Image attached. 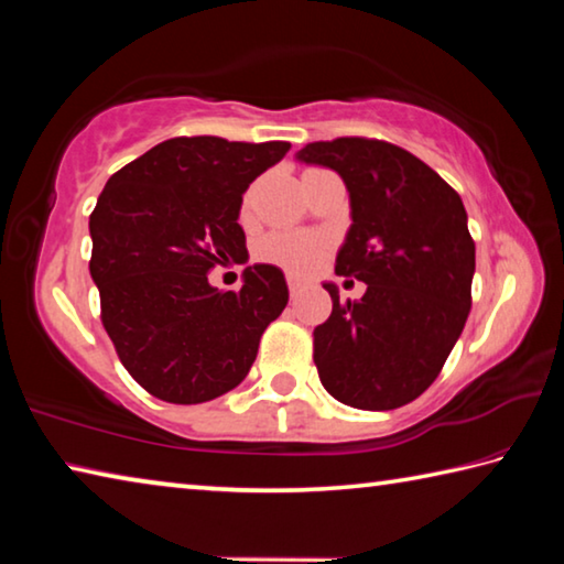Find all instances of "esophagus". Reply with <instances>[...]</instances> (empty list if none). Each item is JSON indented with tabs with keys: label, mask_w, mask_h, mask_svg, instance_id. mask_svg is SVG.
I'll return each instance as SVG.
<instances>
[{
	"label": "esophagus",
	"mask_w": 564,
	"mask_h": 564,
	"mask_svg": "<svg viewBox=\"0 0 564 564\" xmlns=\"http://www.w3.org/2000/svg\"><path fill=\"white\" fill-rule=\"evenodd\" d=\"M285 283H289V291L295 295V293H299L301 289H303V285H305V281L301 279V275H295V273H289V275H285Z\"/></svg>",
	"instance_id": "esophagus-1"
}]
</instances>
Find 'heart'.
Masks as SVG:
<instances>
[{"label": "heart", "instance_id": "heart-1", "mask_svg": "<svg viewBox=\"0 0 564 564\" xmlns=\"http://www.w3.org/2000/svg\"><path fill=\"white\" fill-rule=\"evenodd\" d=\"M248 208V198L243 202V212ZM323 253V241L316 236L305 234H273L263 241L261 256L265 261L279 263L289 271H308L318 263Z\"/></svg>", "mask_w": 564, "mask_h": 564}]
</instances>
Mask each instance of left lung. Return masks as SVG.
Segmentation results:
<instances>
[{
    "label": "left lung",
    "mask_w": 564,
    "mask_h": 564,
    "mask_svg": "<svg viewBox=\"0 0 564 564\" xmlns=\"http://www.w3.org/2000/svg\"><path fill=\"white\" fill-rule=\"evenodd\" d=\"M299 161L338 171L350 231L336 273L368 285L313 330L323 388L350 408L393 410L431 388L473 303L475 241L453 186L410 151L378 139L313 141Z\"/></svg>",
    "instance_id": "obj_1"
}]
</instances>
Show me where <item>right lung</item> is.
I'll return each mask as SVG.
<instances>
[{
    "label": "right lung",
    "instance_id": "obj_1",
    "mask_svg": "<svg viewBox=\"0 0 564 564\" xmlns=\"http://www.w3.org/2000/svg\"><path fill=\"white\" fill-rule=\"evenodd\" d=\"M289 149L176 137L104 186L89 216L101 323L123 368L154 398L194 405L234 390L289 303L283 273L269 263L248 265L241 291L208 283L214 265L246 253L243 191Z\"/></svg>",
    "mask_w": 564,
    "mask_h": 564
}]
</instances>
